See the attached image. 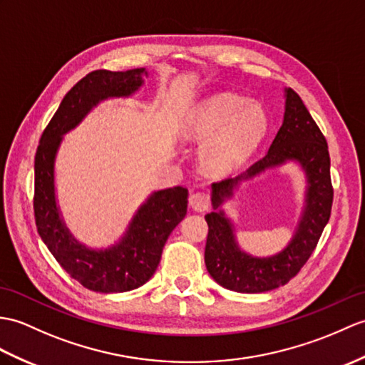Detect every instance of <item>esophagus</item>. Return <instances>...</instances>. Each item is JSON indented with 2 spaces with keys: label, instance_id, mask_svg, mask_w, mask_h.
I'll list each match as a JSON object with an SVG mask.
<instances>
[{
  "label": "esophagus",
  "instance_id": "1",
  "mask_svg": "<svg viewBox=\"0 0 365 365\" xmlns=\"http://www.w3.org/2000/svg\"><path fill=\"white\" fill-rule=\"evenodd\" d=\"M190 205L194 211H207L210 208V196L207 192H194L190 197Z\"/></svg>",
  "mask_w": 365,
  "mask_h": 365
}]
</instances>
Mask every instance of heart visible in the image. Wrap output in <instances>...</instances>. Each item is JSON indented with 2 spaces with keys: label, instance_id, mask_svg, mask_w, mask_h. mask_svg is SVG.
Instances as JSON below:
<instances>
[{
  "label": "heart",
  "instance_id": "1",
  "mask_svg": "<svg viewBox=\"0 0 365 365\" xmlns=\"http://www.w3.org/2000/svg\"><path fill=\"white\" fill-rule=\"evenodd\" d=\"M267 130V115L258 103L233 95H216L186 116L185 138L203 143L200 163L210 174L225 175L240 168Z\"/></svg>",
  "mask_w": 365,
  "mask_h": 365
}]
</instances>
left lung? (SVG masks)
I'll use <instances>...</instances> for the list:
<instances>
[{"mask_svg": "<svg viewBox=\"0 0 365 365\" xmlns=\"http://www.w3.org/2000/svg\"><path fill=\"white\" fill-rule=\"evenodd\" d=\"M283 93V123L266 155L233 179L211 185L213 211L205 216V264L216 283L235 292H267L289 282L314 252L331 215L333 186L327 140L297 93L291 88H284ZM286 164L297 165L305 180L298 225L282 251L267 257L252 256L240 247L237 229L222 207L242 182Z\"/></svg>", "mask_w": 365, "mask_h": 365, "instance_id": "obj_1", "label": "left lung"}]
</instances>
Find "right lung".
Wrapping results in <instances>:
<instances>
[{
    "instance_id": "1",
    "label": "right lung",
    "mask_w": 365,
    "mask_h": 365,
    "mask_svg": "<svg viewBox=\"0 0 365 365\" xmlns=\"http://www.w3.org/2000/svg\"><path fill=\"white\" fill-rule=\"evenodd\" d=\"M148 76L146 68L91 71L66 93L37 148L34 215L38 235L70 277L95 292H127L149 282L160 264L165 242L188 208V190L183 186L152 191L120 238L107 247H90L71 233L58 207L56 160L65 135L104 101L138 93Z\"/></svg>"
}]
</instances>
